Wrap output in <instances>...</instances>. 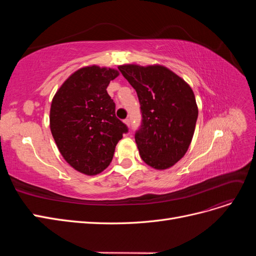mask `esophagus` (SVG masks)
<instances>
[{"label": "esophagus", "instance_id": "1", "mask_svg": "<svg viewBox=\"0 0 256 256\" xmlns=\"http://www.w3.org/2000/svg\"><path fill=\"white\" fill-rule=\"evenodd\" d=\"M124 122H125L126 125L129 127V126H130V118H126V120H124Z\"/></svg>", "mask_w": 256, "mask_h": 256}]
</instances>
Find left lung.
I'll use <instances>...</instances> for the list:
<instances>
[{
    "label": "left lung",
    "instance_id": "left-lung-1",
    "mask_svg": "<svg viewBox=\"0 0 256 256\" xmlns=\"http://www.w3.org/2000/svg\"><path fill=\"white\" fill-rule=\"evenodd\" d=\"M118 69L140 102L142 122L134 138L142 160L157 170L171 168L187 152L194 134L198 111L193 90L164 66Z\"/></svg>",
    "mask_w": 256,
    "mask_h": 256
}]
</instances>
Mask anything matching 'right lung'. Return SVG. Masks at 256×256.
I'll use <instances>...</instances> for the list:
<instances>
[{
	"label": "right lung",
	"mask_w": 256,
	"mask_h": 256,
	"mask_svg": "<svg viewBox=\"0 0 256 256\" xmlns=\"http://www.w3.org/2000/svg\"><path fill=\"white\" fill-rule=\"evenodd\" d=\"M118 72L98 66L76 70L53 97L50 128L62 156L74 170L96 175L108 168L128 127L115 115L106 88Z\"/></svg>",
	"instance_id": "add662e5"
}]
</instances>
